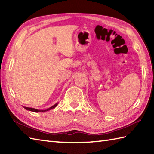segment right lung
Instances as JSON below:
<instances>
[{
  "label": "right lung",
  "mask_w": 154,
  "mask_h": 154,
  "mask_svg": "<svg viewBox=\"0 0 154 154\" xmlns=\"http://www.w3.org/2000/svg\"><path fill=\"white\" fill-rule=\"evenodd\" d=\"M57 105V103H56L55 104H54V106H52L51 107H50V109H48L47 110H38V109H33V108H28V107H24L25 109H26L28 110H30V111H32V112H45V111H48V110H50L51 109H53Z\"/></svg>",
  "instance_id": "right-lung-1"
}]
</instances>
